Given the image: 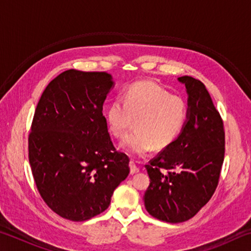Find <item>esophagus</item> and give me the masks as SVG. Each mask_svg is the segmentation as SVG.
Wrapping results in <instances>:
<instances>
[{
  "label": "esophagus",
  "mask_w": 251,
  "mask_h": 251,
  "mask_svg": "<svg viewBox=\"0 0 251 251\" xmlns=\"http://www.w3.org/2000/svg\"><path fill=\"white\" fill-rule=\"evenodd\" d=\"M129 167H130V174H131V175H134V174H137L139 172V168L136 166L135 161H133V160H130Z\"/></svg>",
  "instance_id": "1"
}]
</instances>
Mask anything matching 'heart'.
<instances>
[{
	"instance_id": "obj_1",
	"label": "heart",
	"mask_w": 251,
	"mask_h": 251,
	"mask_svg": "<svg viewBox=\"0 0 251 251\" xmlns=\"http://www.w3.org/2000/svg\"><path fill=\"white\" fill-rule=\"evenodd\" d=\"M110 133L122 138L136 121V130L122 142L133 155H145L152 148L165 150L181 133L187 117V105L152 82H139L123 93L105 110Z\"/></svg>"
}]
</instances>
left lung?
I'll return each mask as SVG.
<instances>
[{
    "instance_id": "left-lung-1",
    "label": "left lung",
    "mask_w": 251,
    "mask_h": 251,
    "mask_svg": "<svg viewBox=\"0 0 251 251\" xmlns=\"http://www.w3.org/2000/svg\"><path fill=\"white\" fill-rule=\"evenodd\" d=\"M177 79L188 95L185 125L145 166L151 184L144 195L150 215L172 224L193 218L209 201L225 155L224 124L206 86L192 76Z\"/></svg>"
}]
</instances>
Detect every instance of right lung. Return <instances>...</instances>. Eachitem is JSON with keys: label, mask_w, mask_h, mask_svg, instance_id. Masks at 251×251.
<instances>
[{"label": "right lung", "mask_w": 251, "mask_h": 251, "mask_svg": "<svg viewBox=\"0 0 251 251\" xmlns=\"http://www.w3.org/2000/svg\"><path fill=\"white\" fill-rule=\"evenodd\" d=\"M105 72L69 70L42 94L28 136L37 189L50 209L72 222L106 210L129 174V158L110 141L103 104L114 87Z\"/></svg>", "instance_id": "add662e5"}]
</instances>
